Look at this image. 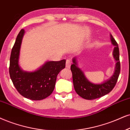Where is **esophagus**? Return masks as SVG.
Returning a JSON list of instances; mask_svg holds the SVG:
<instances>
[{"instance_id": "34e87169", "label": "esophagus", "mask_w": 130, "mask_h": 130, "mask_svg": "<svg viewBox=\"0 0 130 130\" xmlns=\"http://www.w3.org/2000/svg\"><path fill=\"white\" fill-rule=\"evenodd\" d=\"M70 65H71V62L69 60H67L66 62V66L67 68H70Z\"/></svg>"}]
</instances>
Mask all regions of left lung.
<instances>
[{
	"label": "left lung",
	"instance_id": "obj_1",
	"mask_svg": "<svg viewBox=\"0 0 130 130\" xmlns=\"http://www.w3.org/2000/svg\"><path fill=\"white\" fill-rule=\"evenodd\" d=\"M110 40L112 45L115 46L113 55L115 61V71L110 77L101 83H93L86 78L84 72L78 66L77 57L72 59L73 64L70 69L72 72L73 83L75 90L81 98L88 100L99 98L108 94L116 85L120 73L121 64L119 61V50L118 43L110 34Z\"/></svg>",
	"mask_w": 130,
	"mask_h": 130
}]
</instances>
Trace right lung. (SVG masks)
Segmentation results:
<instances>
[{"label": "right lung", "mask_w": 130, "mask_h": 130, "mask_svg": "<svg viewBox=\"0 0 130 130\" xmlns=\"http://www.w3.org/2000/svg\"><path fill=\"white\" fill-rule=\"evenodd\" d=\"M25 33L24 29L20 31L11 51L9 75L14 87L21 95L31 100H42L54 91L57 76L65 68L66 60L47 61L33 71L23 70L19 64V58Z\"/></svg>", "instance_id": "obj_1"}]
</instances>
